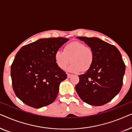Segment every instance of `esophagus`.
<instances>
[{
  "label": "esophagus",
  "mask_w": 132,
  "mask_h": 132,
  "mask_svg": "<svg viewBox=\"0 0 132 132\" xmlns=\"http://www.w3.org/2000/svg\"><path fill=\"white\" fill-rule=\"evenodd\" d=\"M72 76V75L71 74H67V77L68 78H70V77H71Z\"/></svg>",
  "instance_id": "1"
}]
</instances>
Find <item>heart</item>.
Listing matches in <instances>:
<instances>
[{
    "label": "heart",
    "instance_id": "obj_1",
    "mask_svg": "<svg viewBox=\"0 0 132 132\" xmlns=\"http://www.w3.org/2000/svg\"><path fill=\"white\" fill-rule=\"evenodd\" d=\"M55 62L61 69L64 70L70 62L68 71L72 73L86 71L91 68L94 59L92 48L79 41H73L64 47L63 52L58 50L55 55Z\"/></svg>",
    "mask_w": 132,
    "mask_h": 132
}]
</instances>
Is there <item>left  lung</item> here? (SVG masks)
<instances>
[{
    "mask_svg": "<svg viewBox=\"0 0 132 132\" xmlns=\"http://www.w3.org/2000/svg\"><path fill=\"white\" fill-rule=\"evenodd\" d=\"M94 53L91 68L79 75L76 91L84 102L92 106H102L112 100L122 85L126 65L116 47L100 38L77 37Z\"/></svg>",
    "mask_w": 132,
    "mask_h": 132,
    "instance_id": "1",
    "label": "left lung"
}]
</instances>
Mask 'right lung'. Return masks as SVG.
I'll return each instance as SVG.
<instances>
[{
  "mask_svg": "<svg viewBox=\"0 0 132 132\" xmlns=\"http://www.w3.org/2000/svg\"><path fill=\"white\" fill-rule=\"evenodd\" d=\"M69 39L42 38L22 47L11 65V76L15 95L27 105L40 108L55 100L59 85L67 79L55 55Z\"/></svg>",
  "mask_w": 132,
  "mask_h": 132,
  "instance_id": "right-lung-1",
  "label": "right lung"
}]
</instances>
